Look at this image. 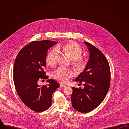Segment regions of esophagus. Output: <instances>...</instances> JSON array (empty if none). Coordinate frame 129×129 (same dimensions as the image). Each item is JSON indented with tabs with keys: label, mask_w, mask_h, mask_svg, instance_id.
Instances as JSON below:
<instances>
[{
	"label": "esophagus",
	"mask_w": 129,
	"mask_h": 129,
	"mask_svg": "<svg viewBox=\"0 0 129 129\" xmlns=\"http://www.w3.org/2000/svg\"><path fill=\"white\" fill-rule=\"evenodd\" d=\"M60 86L61 87H64L66 86V85L64 84H60Z\"/></svg>",
	"instance_id": "esophagus-1"
}]
</instances>
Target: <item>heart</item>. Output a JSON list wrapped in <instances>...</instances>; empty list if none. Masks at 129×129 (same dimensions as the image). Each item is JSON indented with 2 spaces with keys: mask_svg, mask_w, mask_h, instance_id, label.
<instances>
[{
  "mask_svg": "<svg viewBox=\"0 0 129 129\" xmlns=\"http://www.w3.org/2000/svg\"><path fill=\"white\" fill-rule=\"evenodd\" d=\"M57 49L58 51L70 57L72 59L74 65L79 69H84L87 64L86 59L81 55L83 54V50L77 43L70 42L59 44ZM58 60V52L56 49L51 50L47 54L45 61L46 64L51 67H55ZM74 75V72L71 69L66 68L60 67L55 71L53 76L56 80L65 83L72 78Z\"/></svg>",
  "mask_w": 129,
  "mask_h": 129,
  "instance_id": "b5f03b06",
  "label": "heart"
}]
</instances>
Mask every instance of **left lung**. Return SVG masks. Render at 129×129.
Here are the masks:
<instances>
[{"label":"left lung","instance_id":"1","mask_svg":"<svg viewBox=\"0 0 129 129\" xmlns=\"http://www.w3.org/2000/svg\"><path fill=\"white\" fill-rule=\"evenodd\" d=\"M89 51V58L84 71L75 81L81 83L83 89L72 87V106L83 113L97 108L104 100L110 84V69L103 53L88 42H84Z\"/></svg>","mask_w":129,"mask_h":129}]
</instances>
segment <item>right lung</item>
<instances>
[{"label": "right lung", "mask_w": 129, "mask_h": 129, "mask_svg": "<svg viewBox=\"0 0 129 129\" xmlns=\"http://www.w3.org/2000/svg\"><path fill=\"white\" fill-rule=\"evenodd\" d=\"M57 43L44 40L31 42L20 50L15 60L13 75L16 92L24 104L32 110L42 112L51 106L52 96L59 84L52 79L49 84L39 86L38 81L45 75L48 49Z\"/></svg>", "instance_id": "1"}]
</instances>
